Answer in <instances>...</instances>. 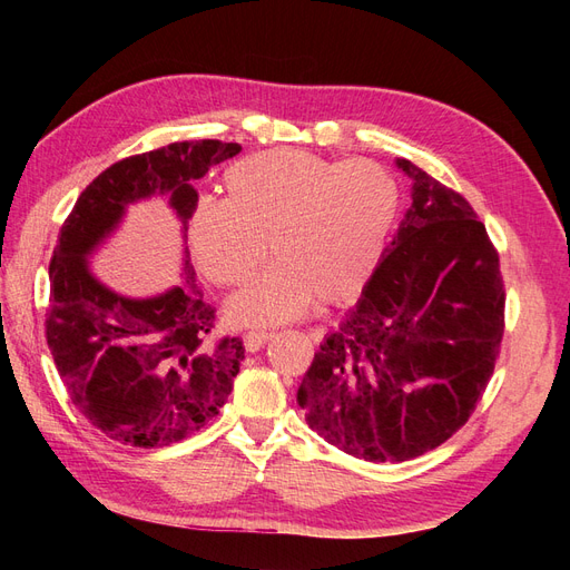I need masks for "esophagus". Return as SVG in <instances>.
I'll return each mask as SVG.
<instances>
[{"label": "esophagus", "mask_w": 570, "mask_h": 570, "mask_svg": "<svg viewBox=\"0 0 570 570\" xmlns=\"http://www.w3.org/2000/svg\"><path fill=\"white\" fill-rule=\"evenodd\" d=\"M271 337H273V333H266V331H249L245 335V347H247V352H256V350H262Z\"/></svg>", "instance_id": "obj_1"}]
</instances>
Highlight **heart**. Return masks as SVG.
I'll list each match as a JSON object with an SVG mask.
<instances>
[{
	"instance_id": "1",
	"label": "heart",
	"mask_w": 570,
	"mask_h": 570,
	"mask_svg": "<svg viewBox=\"0 0 570 570\" xmlns=\"http://www.w3.org/2000/svg\"><path fill=\"white\" fill-rule=\"evenodd\" d=\"M400 209V189L368 159L327 161L302 149H268L233 164L223 204L189 220L202 273L245 285L268 254L275 264L230 304L237 323L271 325L354 299L373 275Z\"/></svg>"
}]
</instances>
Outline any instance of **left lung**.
<instances>
[{"instance_id": "obj_1", "label": "left lung", "mask_w": 570, "mask_h": 570, "mask_svg": "<svg viewBox=\"0 0 570 570\" xmlns=\"http://www.w3.org/2000/svg\"><path fill=\"white\" fill-rule=\"evenodd\" d=\"M411 206L358 304L297 390L312 430L364 461H409L471 419L504 335L499 252L473 206L409 159Z\"/></svg>"}]
</instances>
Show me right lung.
<instances>
[{
    "instance_id": "add662e5",
    "label": "right lung",
    "mask_w": 570,
    "mask_h": 570,
    "mask_svg": "<svg viewBox=\"0 0 570 570\" xmlns=\"http://www.w3.org/2000/svg\"><path fill=\"white\" fill-rule=\"evenodd\" d=\"M237 142L185 140L109 166L82 189L49 262L45 333L71 402L109 440L166 446L218 416L245 358L239 337H218L216 308L202 299L185 262V285L154 299H126L92 278L88 258L126 206L168 195L183 220L197 209L199 180L239 154ZM187 256V252H185Z\"/></svg>"
}]
</instances>
